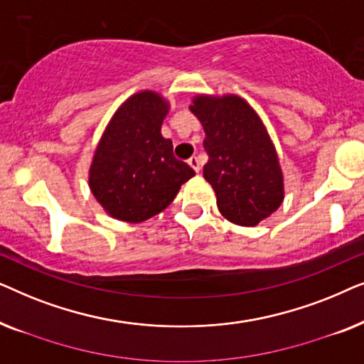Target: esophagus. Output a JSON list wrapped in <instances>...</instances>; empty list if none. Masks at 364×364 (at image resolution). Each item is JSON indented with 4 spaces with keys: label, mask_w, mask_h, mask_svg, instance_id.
Segmentation results:
<instances>
[{
    "label": "esophagus",
    "mask_w": 364,
    "mask_h": 364,
    "mask_svg": "<svg viewBox=\"0 0 364 364\" xmlns=\"http://www.w3.org/2000/svg\"><path fill=\"white\" fill-rule=\"evenodd\" d=\"M188 166H191L196 172H200V168H202L200 159H198L197 156H192L191 159H188Z\"/></svg>",
    "instance_id": "esophagus-1"
}]
</instances>
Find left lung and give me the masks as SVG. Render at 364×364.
<instances>
[{
	"instance_id": "1",
	"label": "left lung",
	"mask_w": 364,
	"mask_h": 364,
	"mask_svg": "<svg viewBox=\"0 0 364 364\" xmlns=\"http://www.w3.org/2000/svg\"><path fill=\"white\" fill-rule=\"evenodd\" d=\"M188 107L205 131L203 177L218 210L235 225H258L285 198L280 159L262 117L237 94H197Z\"/></svg>"
}]
</instances>
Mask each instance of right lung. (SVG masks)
<instances>
[{"label":"right lung","instance_id":"obj_1","mask_svg":"<svg viewBox=\"0 0 364 364\" xmlns=\"http://www.w3.org/2000/svg\"><path fill=\"white\" fill-rule=\"evenodd\" d=\"M171 104L152 89L134 92L109 119L87 172L92 196L109 217L146 222L171 205L182 183L196 176L177 161L162 122Z\"/></svg>","mask_w":364,"mask_h":364}]
</instances>
